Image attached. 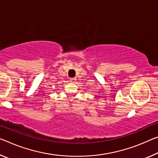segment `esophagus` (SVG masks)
Wrapping results in <instances>:
<instances>
[{
    "instance_id": "esophagus-1",
    "label": "esophagus",
    "mask_w": 158,
    "mask_h": 158,
    "mask_svg": "<svg viewBox=\"0 0 158 158\" xmlns=\"http://www.w3.org/2000/svg\"><path fill=\"white\" fill-rule=\"evenodd\" d=\"M75 80H76V79H75V78H70L69 81H71V82H74Z\"/></svg>"
}]
</instances>
